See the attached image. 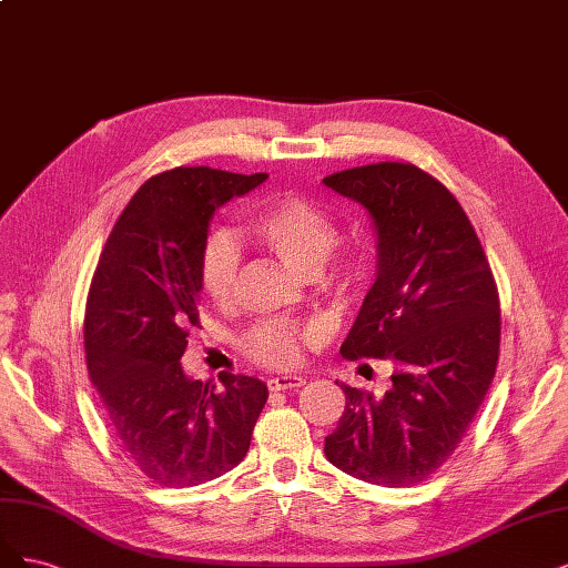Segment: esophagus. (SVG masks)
I'll return each instance as SVG.
<instances>
[{
	"mask_svg": "<svg viewBox=\"0 0 568 568\" xmlns=\"http://www.w3.org/2000/svg\"><path fill=\"white\" fill-rule=\"evenodd\" d=\"M271 392H287V389H300L304 387V377L297 375H281V377H271L268 382Z\"/></svg>",
	"mask_w": 568,
	"mask_h": 568,
	"instance_id": "obj_1",
	"label": "esophagus"
}]
</instances>
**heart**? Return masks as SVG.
<instances>
[{"instance_id":"heart-1","label":"heart","mask_w":568,"mask_h":568,"mask_svg":"<svg viewBox=\"0 0 568 568\" xmlns=\"http://www.w3.org/2000/svg\"><path fill=\"white\" fill-rule=\"evenodd\" d=\"M252 233L276 257L300 276L321 273L325 285L339 297H352L365 278V257L358 250H336L339 241L337 216L304 195H281L254 216ZM241 252L226 233H214L200 254V287L205 295L226 306L233 302ZM316 337L314 327L268 321L254 325L245 335V354L268 368H287L297 363L304 342Z\"/></svg>"}]
</instances>
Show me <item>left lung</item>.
Wrapping results in <instances>:
<instances>
[{
	"label": "left lung",
	"instance_id": "obj_1",
	"mask_svg": "<svg viewBox=\"0 0 568 568\" xmlns=\"http://www.w3.org/2000/svg\"><path fill=\"white\" fill-rule=\"evenodd\" d=\"M323 184L377 231V276L339 354L394 365L384 396L339 384L346 406L325 457L361 481L415 486L460 446L496 377L498 285L460 203L415 164H365Z\"/></svg>",
	"mask_w": 568,
	"mask_h": 568
}]
</instances>
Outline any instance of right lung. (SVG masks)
Here are the masks:
<instances>
[{"label":"right lung","instance_id":"obj_1","mask_svg":"<svg viewBox=\"0 0 568 568\" xmlns=\"http://www.w3.org/2000/svg\"><path fill=\"white\" fill-rule=\"evenodd\" d=\"M266 179L212 168L151 176L122 210L91 278L87 371L122 453L160 486H197L241 465L268 398L257 377L229 375L216 392L179 363L197 325L210 219Z\"/></svg>","mask_w":568,"mask_h":568}]
</instances>
